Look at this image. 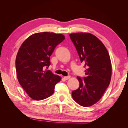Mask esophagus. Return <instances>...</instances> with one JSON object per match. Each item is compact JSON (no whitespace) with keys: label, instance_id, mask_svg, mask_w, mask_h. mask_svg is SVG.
<instances>
[{"label":"esophagus","instance_id":"34e87169","mask_svg":"<svg viewBox=\"0 0 128 128\" xmlns=\"http://www.w3.org/2000/svg\"><path fill=\"white\" fill-rule=\"evenodd\" d=\"M70 78V76H64V78L66 80H68V79H69V78Z\"/></svg>","mask_w":128,"mask_h":128}]
</instances>
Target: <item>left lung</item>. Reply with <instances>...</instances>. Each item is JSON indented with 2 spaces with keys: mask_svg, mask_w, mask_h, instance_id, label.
I'll list each match as a JSON object with an SVG mask.
<instances>
[{
  "mask_svg": "<svg viewBox=\"0 0 128 128\" xmlns=\"http://www.w3.org/2000/svg\"><path fill=\"white\" fill-rule=\"evenodd\" d=\"M76 49L80 61L86 68L85 77L77 78L80 86L72 92L75 101L83 107L97 103L110 84L112 65L108 51L94 35L86 32L69 34Z\"/></svg>",
  "mask_w": 128,
  "mask_h": 128,
  "instance_id": "obj_1",
  "label": "left lung"
}]
</instances>
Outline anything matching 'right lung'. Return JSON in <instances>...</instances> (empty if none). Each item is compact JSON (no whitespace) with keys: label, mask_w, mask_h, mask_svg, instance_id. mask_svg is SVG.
<instances>
[{"label":"right lung","mask_w":128,"mask_h":128,"mask_svg":"<svg viewBox=\"0 0 128 128\" xmlns=\"http://www.w3.org/2000/svg\"><path fill=\"white\" fill-rule=\"evenodd\" d=\"M64 39L62 34L40 32L28 37L19 48L15 61L18 79L33 100H42L50 96L60 81V77L44 68L50 66V56Z\"/></svg>","instance_id":"1"}]
</instances>
